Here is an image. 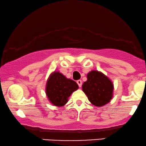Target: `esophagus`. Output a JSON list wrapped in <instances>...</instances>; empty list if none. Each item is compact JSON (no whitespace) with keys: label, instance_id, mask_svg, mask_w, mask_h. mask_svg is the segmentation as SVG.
<instances>
[{"label":"esophagus","instance_id":"esophagus-1","mask_svg":"<svg viewBox=\"0 0 146 146\" xmlns=\"http://www.w3.org/2000/svg\"><path fill=\"white\" fill-rule=\"evenodd\" d=\"M77 84H78L79 87H82V80H78V81H77Z\"/></svg>","mask_w":146,"mask_h":146}]
</instances>
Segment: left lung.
Instances as JSON below:
<instances>
[{
    "mask_svg": "<svg viewBox=\"0 0 146 146\" xmlns=\"http://www.w3.org/2000/svg\"><path fill=\"white\" fill-rule=\"evenodd\" d=\"M82 90L92 104L101 107L112 99L113 85L101 72L92 71L87 75V81L82 85Z\"/></svg>",
    "mask_w": 146,
    "mask_h": 146,
    "instance_id": "1",
    "label": "left lung"
}]
</instances>
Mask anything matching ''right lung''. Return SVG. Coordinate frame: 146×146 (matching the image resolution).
I'll use <instances>...</instances> for the list:
<instances>
[{
    "mask_svg": "<svg viewBox=\"0 0 146 146\" xmlns=\"http://www.w3.org/2000/svg\"><path fill=\"white\" fill-rule=\"evenodd\" d=\"M78 89L76 82L59 72H54L47 80L46 94L52 104L60 107L67 103L68 97Z\"/></svg>",
    "mask_w": 146,
    "mask_h": 146,
    "instance_id": "1",
    "label": "right lung"
}]
</instances>
